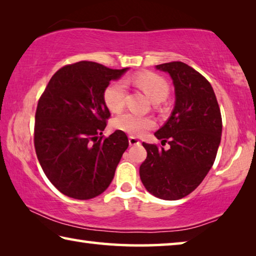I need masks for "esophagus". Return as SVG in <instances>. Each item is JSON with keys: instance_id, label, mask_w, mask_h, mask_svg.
<instances>
[{"instance_id": "esophagus-1", "label": "esophagus", "mask_w": 256, "mask_h": 256, "mask_svg": "<svg viewBox=\"0 0 256 256\" xmlns=\"http://www.w3.org/2000/svg\"><path fill=\"white\" fill-rule=\"evenodd\" d=\"M128 144H130V146H138V144H140L141 142H140V140H138L136 138L128 136Z\"/></svg>"}]
</instances>
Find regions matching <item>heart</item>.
<instances>
[{"mask_svg": "<svg viewBox=\"0 0 256 256\" xmlns=\"http://www.w3.org/2000/svg\"><path fill=\"white\" fill-rule=\"evenodd\" d=\"M134 82L154 102H162L170 94L168 82L156 73H140L134 76ZM126 97V82L116 80L110 82L104 90V102L108 110L118 112L122 110ZM114 126L134 136H140L154 126L150 116H141L133 112H123L114 120Z\"/></svg>", "mask_w": 256, "mask_h": 256, "instance_id": "b5f03b06", "label": "heart"}]
</instances>
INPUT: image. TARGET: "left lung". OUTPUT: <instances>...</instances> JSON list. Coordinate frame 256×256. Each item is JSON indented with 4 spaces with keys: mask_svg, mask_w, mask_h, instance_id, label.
<instances>
[{
    "mask_svg": "<svg viewBox=\"0 0 256 256\" xmlns=\"http://www.w3.org/2000/svg\"><path fill=\"white\" fill-rule=\"evenodd\" d=\"M170 73L175 86V107L154 136L170 149L142 144L146 158L140 178L152 196L178 200L192 193L214 162L222 132V112L214 89L201 73L183 62L157 66Z\"/></svg>",
    "mask_w": 256,
    "mask_h": 256,
    "instance_id": "left-lung-1",
    "label": "left lung"
}]
</instances>
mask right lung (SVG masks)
Listing matches in <instances>:
<instances>
[{"mask_svg":"<svg viewBox=\"0 0 256 256\" xmlns=\"http://www.w3.org/2000/svg\"><path fill=\"white\" fill-rule=\"evenodd\" d=\"M126 70L89 60L68 64L50 78L38 100L34 150L47 178L64 196L89 200L114 178L128 138L120 130L102 136L110 118L104 90Z\"/></svg>","mask_w":256,"mask_h":256,"instance_id":"right-lung-1","label":"right lung"}]
</instances>
